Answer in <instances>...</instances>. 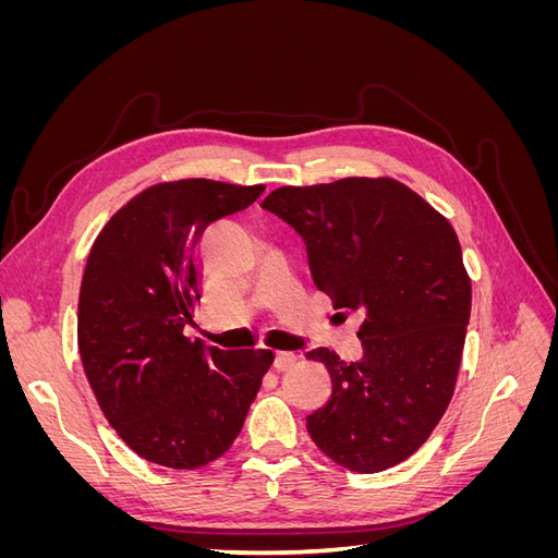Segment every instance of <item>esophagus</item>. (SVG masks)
I'll return each instance as SVG.
<instances>
[{"label": "esophagus", "mask_w": 558, "mask_h": 558, "mask_svg": "<svg viewBox=\"0 0 558 558\" xmlns=\"http://www.w3.org/2000/svg\"><path fill=\"white\" fill-rule=\"evenodd\" d=\"M295 363H298V356H295V353L279 351L277 356H275V367L279 369V373H286V369H291Z\"/></svg>", "instance_id": "34e87169"}]
</instances>
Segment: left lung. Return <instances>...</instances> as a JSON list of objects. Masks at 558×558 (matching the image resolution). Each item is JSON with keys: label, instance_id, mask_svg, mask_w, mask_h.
Here are the masks:
<instances>
[{"label": "left lung", "instance_id": "left-lung-1", "mask_svg": "<svg viewBox=\"0 0 558 558\" xmlns=\"http://www.w3.org/2000/svg\"><path fill=\"white\" fill-rule=\"evenodd\" d=\"M307 244L318 291L363 312V359L318 347L332 393L307 416L314 445L353 472L393 468L440 424L459 377L472 289L447 218L388 177L283 185L263 199Z\"/></svg>", "mask_w": 558, "mask_h": 558}]
</instances>
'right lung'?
<instances>
[{
  "label": "right lung",
  "instance_id": "right-lung-1",
  "mask_svg": "<svg viewBox=\"0 0 558 558\" xmlns=\"http://www.w3.org/2000/svg\"><path fill=\"white\" fill-rule=\"evenodd\" d=\"M265 185L211 179L156 183L97 234L78 293V353L121 440L142 459L195 470L240 435L275 356L221 351L183 335L199 300L197 244Z\"/></svg>",
  "mask_w": 558,
  "mask_h": 558
}]
</instances>
